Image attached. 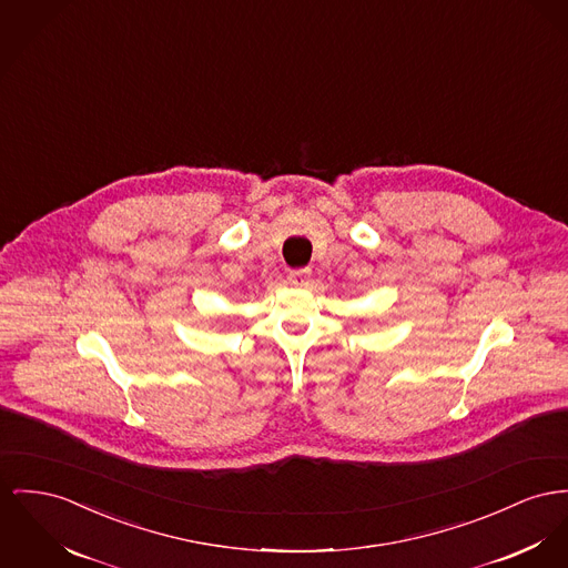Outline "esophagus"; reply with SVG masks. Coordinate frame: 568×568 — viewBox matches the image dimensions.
I'll use <instances>...</instances> for the list:
<instances>
[{"mask_svg":"<svg viewBox=\"0 0 568 568\" xmlns=\"http://www.w3.org/2000/svg\"><path fill=\"white\" fill-rule=\"evenodd\" d=\"M310 275H312V268H310V266H303V268H297V271H291V273H288V280H291L293 284H297V286H303Z\"/></svg>","mask_w":568,"mask_h":568,"instance_id":"esophagus-1","label":"esophagus"}]
</instances>
